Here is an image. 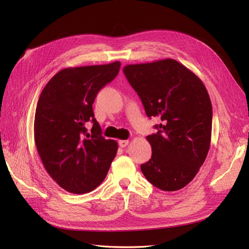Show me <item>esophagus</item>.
<instances>
[{
  "label": "esophagus",
  "instance_id": "1",
  "mask_svg": "<svg viewBox=\"0 0 249 249\" xmlns=\"http://www.w3.org/2000/svg\"><path fill=\"white\" fill-rule=\"evenodd\" d=\"M118 144L120 147H125L127 144H129V140H119Z\"/></svg>",
  "mask_w": 249,
  "mask_h": 249
}]
</instances>
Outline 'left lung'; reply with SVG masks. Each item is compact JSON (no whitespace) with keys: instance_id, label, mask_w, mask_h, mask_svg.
Listing matches in <instances>:
<instances>
[{"instance_id":"obj_1","label":"left lung","mask_w":249,"mask_h":249,"mask_svg":"<svg viewBox=\"0 0 249 249\" xmlns=\"http://www.w3.org/2000/svg\"><path fill=\"white\" fill-rule=\"evenodd\" d=\"M124 73L148 117L161 119L146 137L152 158L141 171L155 187L177 191L205 162L212 134V104L202 81L175 59L129 64Z\"/></svg>"}]
</instances>
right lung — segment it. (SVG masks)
Here are the masks:
<instances>
[{
    "instance_id": "1",
    "label": "right lung",
    "mask_w": 249,
    "mask_h": 249,
    "mask_svg": "<svg viewBox=\"0 0 249 249\" xmlns=\"http://www.w3.org/2000/svg\"><path fill=\"white\" fill-rule=\"evenodd\" d=\"M119 69V61L69 67L58 71L41 91L34 119L36 148L51 178L67 192L94 190L116 156L117 142L102 136L92 104ZM89 121L90 133L86 129Z\"/></svg>"
}]
</instances>
